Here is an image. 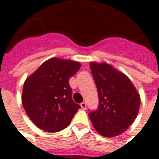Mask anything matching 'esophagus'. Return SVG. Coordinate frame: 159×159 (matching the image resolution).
<instances>
[{
	"label": "esophagus",
	"mask_w": 159,
	"mask_h": 159,
	"mask_svg": "<svg viewBox=\"0 0 159 159\" xmlns=\"http://www.w3.org/2000/svg\"><path fill=\"white\" fill-rule=\"evenodd\" d=\"M80 106H81V107H82V108H83L84 110H85V109H86V107H87V106H86V103H85V102H82Z\"/></svg>",
	"instance_id": "esophagus-1"
}]
</instances>
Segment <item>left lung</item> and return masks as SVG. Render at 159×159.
<instances>
[{"label": "left lung", "mask_w": 159, "mask_h": 159, "mask_svg": "<svg viewBox=\"0 0 159 159\" xmlns=\"http://www.w3.org/2000/svg\"><path fill=\"white\" fill-rule=\"evenodd\" d=\"M96 84L98 107L89 112L97 131L106 137L122 134L134 122L140 108V96L128 76L107 63L90 64Z\"/></svg>", "instance_id": "obj_1"}]
</instances>
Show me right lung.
Returning <instances> with one entry per match:
<instances>
[{"label":"right lung","instance_id":"right-lung-1","mask_svg":"<svg viewBox=\"0 0 159 159\" xmlns=\"http://www.w3.org/2000/svg\"><path fill=\"white\" fill-rule=\"evenodd\" d=\"M80 68L76 61L52 58L26 79L23 107L39 129L53 133L66 129L71 122L81 107L72 98L69 78Z\"/></svg>","mask_w":159,"mask_h":159}]
</instances>
